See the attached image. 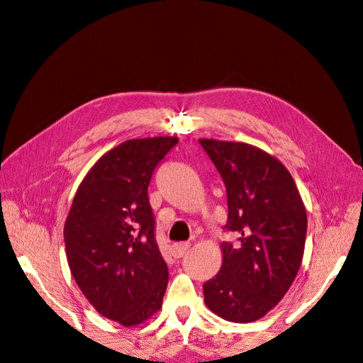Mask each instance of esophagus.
<instances>
[{
	"mask_svg": "<svg viewBox=\"0 0 363 363\" xmlns=\"http://www.w3.org/2000/svg\"><path fill=\"white\" fill-rule=\"evenodd\" d=\"M189 242H182V244H175L172 247V252H174V257H183L186 255V251L189 250Z\"/></svg>",
	"mask_w": 363,
	"mask_h": 363,
	"instance_id": "esophagus-1",
	"label": "esophagus"
}]
</instances>
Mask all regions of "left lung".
I'll return each mask as SVG.
<instances>
[{
    "label": "left lung",
    "instance_id": "obj_1",
    "mask_svg": "<svg viewBox=\"0 0 363 363\" xmlns=\"http://www.w3.org/2000/svg\"><path fill=\"white\" fill-rule=\"evenodd\" d=\"M227 191L223 265L203 284L204 303L232 323L265 316L294 283L304 255L307 215L291 172L274 156L244 142L200 139Z\"/></svg>",
    "mask_w": 363,
    "mask_h": 363
}]
</instances>
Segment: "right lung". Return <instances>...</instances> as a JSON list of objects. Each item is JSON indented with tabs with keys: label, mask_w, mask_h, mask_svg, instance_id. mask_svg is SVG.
Returning <instances> with one entry per match:
<instances>
[{
	"label": "right lung",
	"mask_w": 363,
	"mask_h": 363,
	"mask_svg": "<svg viewBox=\"0 0 363 363\" xmlns=\"http://www.w3.org/2000/svg\"><path fill=\"white\" fill-rule=\"evenodd\" d=\"M177 142L130 139L107 151L80 183L65 221L75 283L98 313L125 327L160 311L167 291L168 267L147 191L155 168Z\"/></svg>",
	"instance_id": "add662e5"
}]
</instances>
